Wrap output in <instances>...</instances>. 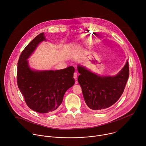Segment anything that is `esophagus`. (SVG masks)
Returning <instances> with one entry per match:
<instances>
[{
  "instance_id": "obj_1",
  "label": "esophagus",
  "mask_w": 146,
  "mask_h": 146,
  "mask_svg": "<svg viewBox=\"0 0 146 146\" xmlns=\"http://www.w3.org/2000/svg\"><path fill=\"white\" fill-rule=\"evenodd\" d=\"M73 77H74V80L76 81V80H77V73H74Z\"/></svg>"
}]
</instances>
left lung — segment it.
<instances>
[{"label":"left lung","instance_id":"8db88e82","mask_svg":"<svg viewBox=\"0 0 146 146\" xmlns=\"http://www.w3.org/2000/svg\"><path fill=\"white\" fill-rule=\"evenodd\" d=\"M78 81L87 105L94 110H102L113 105L122 95L129 77V64L115 76H100L84 66H77Z\"/></svg>","mask_w":146,"mask_h":146}]
</instances>
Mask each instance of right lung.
Instances as JSON below:
<instances>
[{
	"instance_id": "1",
	"label": "right lung",
	"mask_w": 146,
	"mask_h": 146,
	"mask_svg": "<svg viewBox=\"0 0 146 146\" xmlns=\"http://www.w3.org/2000/svg\"><path fill=\"white\" fill-rule=\"evenodd\" d=\"M46 41L44 33L38 35L21 54L17 66V84L28 106L42 114L55 112L63 101L66 91L74 84V68L52 70H36L28 59L38 45Z\"/></svg>"
}]
</instances>
